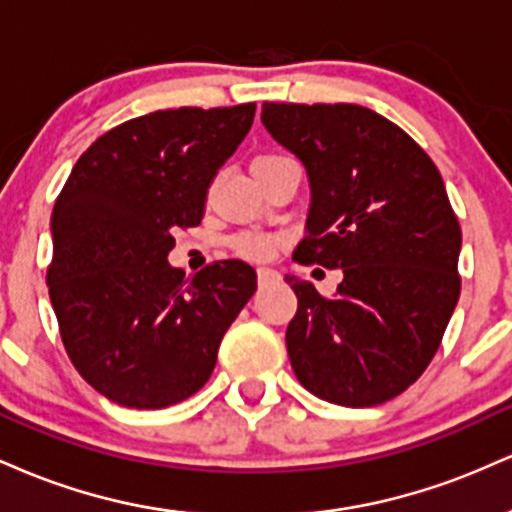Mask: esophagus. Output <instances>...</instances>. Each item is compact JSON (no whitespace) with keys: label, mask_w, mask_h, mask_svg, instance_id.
Listing matches in <instances>:
<instances>
[{"label":"esophagus","mask_w":512,"mask_h":512,"mask_svg":"<svg viewBox=\"0 0 512 512\" xmlns=\"http://www.w3.org/2000/svg\"><path fill=\"white\" fill-rule=\"evenodd\" d=\"M257 279H260L262 286L274 284V281H279V272H276V269H272V267H260V269H257Z\"/></svg>","instance_id":"obj_1"}]
</instances>
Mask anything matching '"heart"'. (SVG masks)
<instances>
[{
    "instance_id": "1",
    "label": "heart",
    "mask_w": 512,
    "mask_h": 512,
    "mask_svg": "<svg viewBox=\"0 0 512 512\" xmlns=\"http://www.w3.org/2000/svg\"><path fill=\"white\" fill-rule=\"evenodd\" d=\"M260 158H267V156H260ZM272 245H274V238L257 236V233H243V236L233 240V248H236L240 255L250 257V260H262V257H267L269 250H272Z\"/></svg>"
}]
</instances>
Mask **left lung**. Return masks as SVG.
<instances>
[{
  "label": "left lung",
  "mask_w": 512,
  "mask_h": 512,
  "mask_svg": "<svg viewBox=\"0 0 512 512\" xmlns=\"http://www.w3.org/2000/svg\"><path fill=\"white\" fill-rule=\"evenodd\" d=\"M262 125L303 163L293 260L342 269L330 298L286 274L291 368L315 397L375 407L424 373L460 298L462 231L443 178L404 129L354 103H264Z\"/></svg>",
  "instance_id": "1"
}]
</instances>
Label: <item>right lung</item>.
<instances>
[{
	"label": "right lung",
	"mask_w": 512,
	"mask_h": 512,
	"mask_svg": "<svg viewBox=\"0 0 512 512\" xmlns=\"http://www.w3.org/2000/svg\"><path fill=\"white\" fill-rule=\"evenodd\" d=\"M252 117L255 103L134 117L88 146L57 197L50 301L74 368L110 402L163 409L195 395L257 289L248 262L192 279L168 262Z\"/></svg>",
	"instance_id": "1"
}]
</instances>
